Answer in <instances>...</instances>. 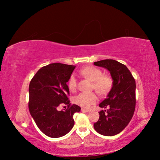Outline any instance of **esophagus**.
Listing matches in <instances>:
<instances>
[{
  "label": "esophagus",
  "mask_w": 160,
  "mask_h": 160,
  "mask_svg": "<svg viewBox=\"0 0 160 160\" xmlns=\"http://www.w3.org/2000/svg\"><path fill=\"white\" fill-rule=\"evenodd\" d=\"M81 111L83 112V113H85V112H89L90 110H89V109H85V108H81Z\"/></svg>",
  "instance_id": "34e87169"
}]
</instances>
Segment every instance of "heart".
Here are the masks:
<instances>
[{
	"label": "heart",
	"mask_w": 160,
	"mask_h": 160,
	"mask_svg": "<svg viewBox=\"0 0 160 160\" xmlns=\"http://www.w3.org/2000/svg\"><path fill=\"white\" fill-rule=\"evenodd\" d=\"M80 73L85 78L92 81V88L98 93L105 95L108 94L113 85V80L109 75H105L100 69L92 66H88L80 70ZM68 88L71 91H75L77 88L76 76L72 74L68 81ZM95 92H80L74 98V103L84 108H88L98 101Z\"/></svg>",
	"instance_id": "1"
}]
</instances>
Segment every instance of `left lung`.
Returning <instances> with one entry per match:
<instances>
[{"label": "left lung", "mask_w": 160, "mask_h": 160, "mask_svg": "<svg viewBox=\"0 0 160 160\" xmlns=\"http://www.w3.org/2000/svg\"><path fill=\"white\" fill-rule=\"evenodd\" d=\"M95 66L108 70L113 85L107 98L99 106L106 110L99 112L98 121L94 123L98 133L114 136L124 129L132 118L136 106V82L126 65L113 59L95 62Z\"/></svg>", "instance_id": "8db88e82"}]
</instances>
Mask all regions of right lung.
I'll list each match as a JSON object with an SVG mask.
<instances>
[{"instance_id":"right-lung-1","label":"right lung","mask_w":160,"mask_h":160,"mask_svg":"<svg viewBox=\"0 0 160 160\" xmlns=\"http://www.w3.org/2000/svg\"><path fill=\"white\" fill-rule=\"evenodd\" d=\"M75 66L52 63L42 67L31 80L28 92V109L36 124L45 135L61 137L72 129L73 115L80 112V107L71 105L67 82ZM61 104L68 108L59 111Z\"/></svg>"}]
</instances>
